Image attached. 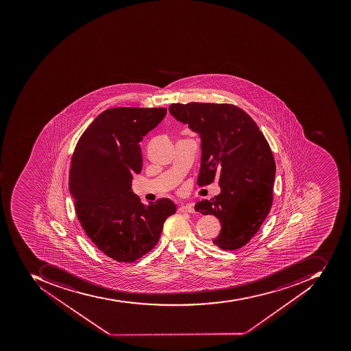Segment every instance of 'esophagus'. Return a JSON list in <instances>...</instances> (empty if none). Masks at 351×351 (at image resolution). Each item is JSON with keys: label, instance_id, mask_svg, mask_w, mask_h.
<instances>
[{"label": "esophagus", "instance_id": "1", "mask_svg": "<svg viewBox=\"0 0 351 351\" xmlns=\"http://www.w3.org/2000/svg\"><path fill=\"white\" fill-rule=\"evenodd\" d=\"M179 212L182 213H189V214H193L195 213L194 207L189 204H182L179 206Z\"/></svg>", "mask_w": 351, "mask_h": 351}]
</instances>
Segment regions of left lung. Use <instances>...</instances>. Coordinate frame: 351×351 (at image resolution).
Instances as JSON below:
<instances>
[{"instance_id": "left-lung-1", "label": "left lung", "mask_w": 351, "mask_h": 351, "mask_svg": "<svg viewBox=\"0 0 351 351\" xmlns=\"http://www.w3.org/2000/svg\"><path fill=\"white\" fill-rule=\"evenodd\" d=\"M169 110L201 138L197 184L218 179L221 188L215 199H202L194 208L221 223L215 245L223 250L241 248L258 231L273 203L276 165L269 143L235 105L192 102L169 105Z\"/></svg>"}]
</instances>
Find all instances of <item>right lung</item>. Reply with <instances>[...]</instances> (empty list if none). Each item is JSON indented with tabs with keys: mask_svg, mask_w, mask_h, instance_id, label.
<instances>
[{
	"mask_svg": "<svg viewBox=\"0 0 351 351\" xmlns=\"http://www.w3.org/2000/svg\"><path fill=\"white\" fill-rule=\"evenodd\" d=\"M167 108L118 107L104 110L78 141L69 189L82 229L97 248L118 262H134L159 241L165 220L176 212L169 199L144 205L133 193L143 167L141 142Z\"/></svg>",
	"mask_w": 351,
	"mask_h": 351,
	"instance_id": "1",
	"label": "right lung"
}]
</instances>
